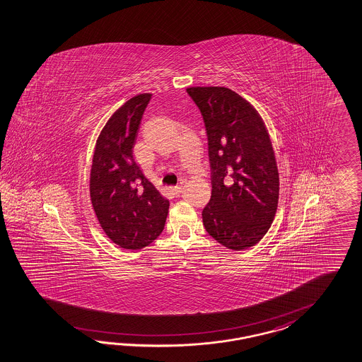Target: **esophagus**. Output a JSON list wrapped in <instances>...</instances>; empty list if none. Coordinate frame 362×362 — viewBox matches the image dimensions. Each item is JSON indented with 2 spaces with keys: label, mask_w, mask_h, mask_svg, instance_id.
Here are the masks:
<instances>
[{
  "label": "esophagus",
  "mask_w": 362,
  "mask_h": 362,
  "mask_svg": "<svg viewBox=\"0 0 362 362\" xmlns=\"http://www.w3.org/2000/svg\"><path fill=\"white\" fill-rule=\"evenodd\" d=\"M170 189H171V192H173V195H175V196L180 195V192H182V187H180V186L171 187V188H170Z\"/></svg>",
  "instance_id": "34e87169"
}]
</instances>
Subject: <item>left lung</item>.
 <instances>
[{"instance_id": "8db88e82", "label": "left lung", "mask_w": 362, "mask_h": 362, "mask_svg": "<svg viewBox=\"0 0 362 362\" xmlns=\"http://www.w3.org/2000/svg\"><path fill=\"white\" fill-rule=\"evenodd\" d=\"M206 124L211 200L203 224L232 250L258 244L273 224L279 174L264 119L249 101L225 87H191Z\"/></svg>"}]
</instances>
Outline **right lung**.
I'll use <instances>...</instances> for the list:
<instances>
[{
	"label": "right lung",
	"mask_w": 362,
	"mask_h": 362,
	"mask_svg": "<svg viewBox=\"0 0 362 362\" xmlns=\"http://www.w3.org/2000/svg\"><path fill=\"white\" fill-rule=\"evenodd\" d=\"M150 98L151 93L137 95L107 119L96 141L89 177L90 202L103 230L130 250L145 247L162 233L170 206L133 156Z\"/></svg>",
	"instance_id": "obj_1"
}]
</instances>
